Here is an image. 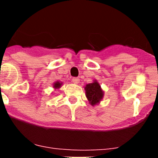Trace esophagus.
<instances>
[{
	"label": "esophagus",
	"mask_w": 158,
	"mask_h": 158,
	"mask_svg": "<svg viewBox=\"0 0 158 158\" xmlns=\"http://www.w3.org/2000/svg\"><path fill=\"white\" fill-rule=\"evenodd\" d=\"M72 81H73V83L78 84L79 83V81H80V79H79L78 77H73L72 79Z\"/></svg>",
	"instance_id": "esophagus-1"
}]
</instances>
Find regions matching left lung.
<instances>
[{
	"label": "left lung",
	"instance_id": "8db88e82",
	"mask_svg": "<svg viewBox=\"0 0 158 158\" xmlns=\"http://www.w3.org/2000/svg\"><path fill=\"white\" fill-rule=\"evenodd\" d=\"M85 90L86 98L92 106L98 105L104 98V92L101 89L97 80H94L92 83L87 84L85 86Z\"/></svg>",
	"mask_w": 158,
	"mask_h": 158
}]
</instances>
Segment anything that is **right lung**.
I'll return each mask as SVG.
<instances>
[{"label": "right lung", "instance_id": "right-lung-1", "mask_svg": "<svg viewBox=\"0 0 158 158\" xmlns=\"http://www.w3.org/2000/svg\"><path fill=\"white\" fill-rule=\"evenodd\" d=\"M62 84L63 83H62V81H55L54 84H53V88H54L55 90H56V89H60V88L62 87Z\"/></svg>", "mask_w": 158, "mask_h": 158}]
</instances>
